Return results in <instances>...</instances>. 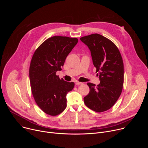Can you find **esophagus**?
Wrapping results in <instances>:
<instances>
[{
    "instance_id": "esophagus-1",
    "label": "esophagus",
    "mask_w": 148,
    "mask_h": 148,
    "mask_svg": "<svg viewBox=\"0 0 148 148\" xmlns=\"http://www.w3.org/2000/svg\"><path fill=\"white\" fill-rule=\"evenodd\" d=\"M75 84H76V85H81V84H82V82H79V81H76Z\"/></svg>"
}]
</instances>
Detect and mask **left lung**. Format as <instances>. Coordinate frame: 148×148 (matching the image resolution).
I'll list each match as a JSON object with an SVG mask.
<instances>
[{
    "label": "left lung",
    "mask_w": 148,
    "mask_h": 148,
    "mask_svg": "<svg viewBox=\"0 0 148 148\" xmlns=\"http://www.w3.org/2000/svg\"><path fill=\"white\" fill-rule=\"evenodd\" d=\"M90 50L100 83L88 82L89 94L84 97L90 109L101 112L110 109L119 98L123 84V63L121 53L110 40L99 34L80 38Z\"/></svg>",
    "instance_id": "1"
}]
</instances>
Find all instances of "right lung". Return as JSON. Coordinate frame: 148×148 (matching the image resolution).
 Masks as SVG:
<instances>
[{
    "label": "right lung",
    "mask_w": 148,
    "mask_h": 148,
    "mask_svg": "<svg viewBox=\"0 0 148 148\" xmlns=\"http://www.w3.org/2000/svg\"><path fill=\"white\" fill-rule=\"evenodd\" d=\"M77 43V38L53 36L45 41L32 57L29 69L32 94L40 108L48 115H57L66 108V95L74 83L60 79L56 73L61 70Z\"/></svg>",
    "instance_id": "1"
}]
</instances>
